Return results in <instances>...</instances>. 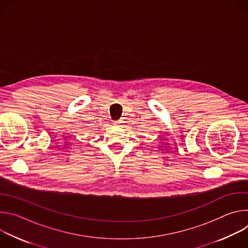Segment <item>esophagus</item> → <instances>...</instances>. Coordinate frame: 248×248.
<instances>
[{
    "instance_id": "34e87169",
    "label": "esophagus",
    "mask_w": 248,
    "mask_h": 248,
    "mask_svg": "<svg viewBox=\"0 0 248 248\" xmlns=\"http://www.w3.org/2000/svg\"><path fill=\"white\" fill-rule=\"evenodd\" d=\"M120 124H121L120 121H115V122H114V124H115V125H120Z\"/></svg>"
}]
</instances>
